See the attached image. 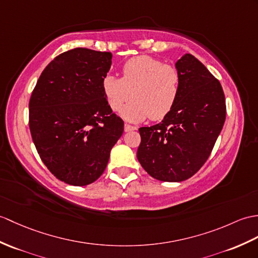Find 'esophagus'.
Listing matches in <instances>:
<instances>
[{
  "label": "esophagus",
  "instance_id": "obj_1",
  "mask_svg": "<svg viewBox=\"0 0 258 258\" xmlns=\"http://www.w3.org/2000/svg\"><path fill=\"white\" fill-rule=\"evenodd\" d=\"M135 130H136L135 126H132V125H130L127 123L124 124V131L125 132H131V131H135Z\"/></svg>",
  "mask_w": 258,
  "mask_h": 258
}]
</instances>
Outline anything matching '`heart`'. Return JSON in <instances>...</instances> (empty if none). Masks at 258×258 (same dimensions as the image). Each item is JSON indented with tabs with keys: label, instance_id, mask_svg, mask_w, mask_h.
<instances>
[{
	"label": "heart",
	"instance_id": "obj_1",
	"mask_svg": "<svg viewBox=\"0 0 258 258\" xmlns=\"http://www.w3.org/2000/svg\"><path fill=\"white\" fill-rule=\"evenodd\" d=\"M180 86L177 68L145 55L125 61L122 78L107 74L102 79V92L112 111H118L130 97L133 98L121 111L131 122L165 117L176 104Z\"/></svg>",
	"mask_w": 258,
	"mask_h": 258
}]
</instances>
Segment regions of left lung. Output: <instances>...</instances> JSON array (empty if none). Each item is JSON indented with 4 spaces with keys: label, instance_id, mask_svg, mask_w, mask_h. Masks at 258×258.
Returning a JSON list of instances; mask_svg holds the SVG:
<instances>
[{
    "label": "left lung",
    "instance_id": "obj_1",
    "mask_svg": "<svg viewBox=\"0 0 258 258\" xmlns=\"http://www.w3.org/2000/svg\"><path fill=\"white\" fill-rule=\"evenodd\" d=\"M176 68L181 77L176 104L160 123L139 130L137 149L148 175L168 182L183 181L205 165L226 114L223 89L205 64L185 53Z\"/></svg>",
    "mask_w": 258,
    "mask_h": 258
}]
</instances>
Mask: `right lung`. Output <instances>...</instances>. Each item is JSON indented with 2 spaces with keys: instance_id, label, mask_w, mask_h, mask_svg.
I'll return each mask as SVG.
<instances>
[{
  "instance_id": "1",
  "label": "right lung",
  "mask_w": 258,
  "mask_h": 258,
  "mask_svg": "<svg viewBox=\"0 0 258 258\" xmlns=\"http://www.w3.org/2000/svg\"><path fill=\"white\" fill-rule=\"evenodd\" d=\"M112 53L74 48L41 73L29 100V130L40 159L59 180L87 185L103 173L124 122L102 92Z\"/></svg>"
}]
</instances>
